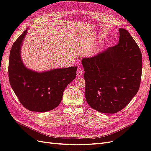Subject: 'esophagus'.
Here are the masks:
<instances>
[{"label": "esophagus", "mask_w": 151, "mask_h": 151, "mask_svg": "<svg viewBox=\"0 0 151 151\" xmlns=\"http://www.w3.org/2000/svg\"><path fill=\"white\" fill-rule=\"evenodd\" d=\"M83 72H84L83 70L81 68L79 67L78 68V70H77V76H78V77L82 76L83 75Z\"/></svg>", "instance_id": "1"}]
</instances>
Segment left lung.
<instances>
[{"label": "left lung", "instance_id": "1", "mask_svg": "<svg viewBox=\"0 0 151 151\" xmlns=\"http://www.w3.org/2000/svg\"><path fill=\"white\" fill-rule=\"evenodd\" d=\"M117 45L82 60L88 104L103 113H116L129 103L140 85L142 56L130 35L119 29Z\"/></svg>", "mask_w": 151, "mask_h": 151}]
</instances>
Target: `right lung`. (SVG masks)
I'll use <instances>...</instances> for the list:
<instances>
[{"instance_id":"right-lung-1","label":"right lung","mask_w":151,"mask_h":151,"mask_svg":"<svg viewBox=\"0 0 151 151\" xmlns=\"http://www.w3.org/2000/svg\"><path fill=\"white\" fill-rule=\"evenodd\" d=\"M27 29L14 42L11 49L8 67L9 83L24 107L32 111H49L60 104L65 88L76 78L77 67L43 72L27 68L20 55L21 46Z\"/></svg>"}]
</instances>
